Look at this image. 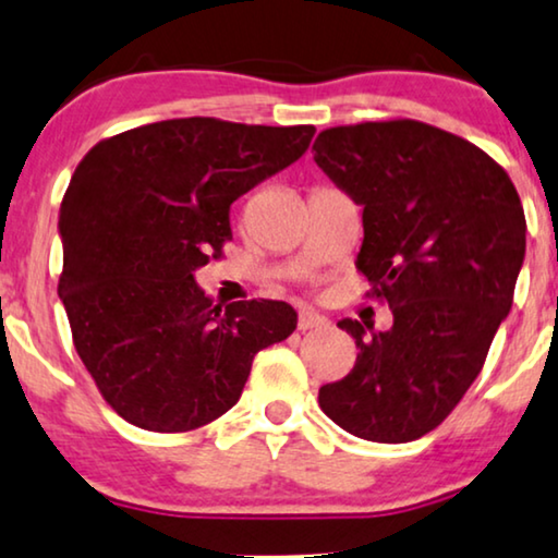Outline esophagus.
<instances>
[{"label":"esophagus","mask_w":558,"mask_h":558,"mask_svg":"<svg viewBox=\"0 0 558 558\" xmlns=\"http://www.w3.org/2000/svg\"><path fill=\"white\" fill-rule=\"evenodd\" d=\"M327 319L315 310H300V319H296V327L300 330H315V327H325Z\"/></svg>","instance_id":"esophagus-1"}]
</instances>
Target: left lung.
<instances>
[{
    "mask_svg": "<svg viewBox=\"0 0 558 558\" xmlns=\"http://www.w3.org/2000/svg\"><path fill=\"white\" fill-rule=\"evenodd\" d=\"M315 162L363 205L355 269L393 325L355 338V368L319 388V409L368 441H414L452 414L513 307L525 216L508 172L462 136L424 121L330 126Z\"/></svg>",
    "mask_w": 558,
    "mask_h": 558,
    "instance_id": "obj_1",
    "label": "left lung"
}]
</instances>
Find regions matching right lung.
I'll return each instance as SVG.
<instances>
[{"instance_id": "obj_1", "label": "right lung", "mask_w": 558, "mask_h": 558, "mask_svg": "<svg viewBox=\"0 0 558 558\" xmlns=\"http://www.w3.org/2000/svg\"><path fill=\"white\" fill-rule=\"evenodd\" d=\"M315 126L190 117L106 136L60 205L58 294L98 393L129 424L178 434L241 399L258 350L287 340V302L213 304L195 271L223 256L231 203L307 151Z\"/></svg>"}]
</instances>
